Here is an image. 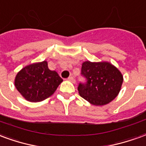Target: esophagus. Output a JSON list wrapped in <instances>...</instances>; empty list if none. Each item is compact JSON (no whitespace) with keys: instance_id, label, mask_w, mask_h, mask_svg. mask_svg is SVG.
Returning a JSON list of instances; mask_svg holds the SVG:
<instances>
[{"instance_id":"esophagus-1","label":"esophagus","mask_w":146,"mask_h":146,"mask_svg":"<svg viewBox=\"0 0 146 146\" xmlns=\"http://www.w3.org/2000/svg\"><path fill=\"white\" fill-rule=\"evenodd\" d=\"M68 80H69L70 82H72L73 83H75V79H74V78L73 76H70V77L68 78Z\"/></svg>"}]
</instances>
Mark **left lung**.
Listing matches in <instances>:
<instances>
[{
	"label": "left lung",
	"instance_id": "left-lung-1",
	"mask_svg": "<svg viewBox=\"0 0 146 146\" xmlns=\"http://www.w3.org/2000/svg\"><path fill=\"white\" fill-rule=\"evenodd\" d=\"M82 75L86 83H79L78 90L82 97L95 106H104L113 100L121 90L123 75L109 62L85 61Z\"/></svg>",
	"mask_w": 146,
	"mask_h": 146
}]
</instances>
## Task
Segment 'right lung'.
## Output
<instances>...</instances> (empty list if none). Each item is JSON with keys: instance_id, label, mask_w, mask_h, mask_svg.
Here are the masks:
<instances>
[{"instance_id": "1", "label": "right lung", "mask_w": 146, "mask_h": 146, "mask_svg": "<svg viewBox=\"0 0 146 146\" xmlns=\"http://www.w3.org/2000/svg\"><path fill=\"white\" fill-rule=\"evenodd\" d=\"M63 82L57 72L48 68L47 61L34 63L18 72L15 86L29 102H40L50 97Z\"/></svg>"}]
</instances>
